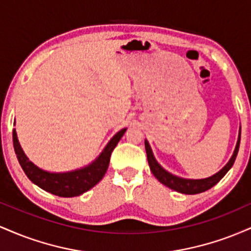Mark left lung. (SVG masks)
<instances>
[{
	"label": "left lung",
	"mask_w": 251,
	"mask_h": 251,
	"mask_svg": "<svg viewBox=\"0 0 251 251\" xmlns=\"http://www.w3.org/2000/svg\"><path fill=\"white\" fill-rule=\"evenodd\" d=\"M240 142H241V131H240V135H238L237 144H236L234 154H232L231 159L229 160V163H227L220 172H217L216 175L211 176V177L205 178V179H184V178L176 177V176L169 174V172L165 171V170H164L162 166L157 163V160L154 159L153 153H152V150L150 148L149 143L146 142V140H145V149H146V154H148L150 169H151L152 174L154 175V177L157 178L160 183L164 184V185H166L170 189L175 190V191L180 192V194L196 195L211 189L212 186L216 185V184H217L218 181L226 176V172L231 169V166L234 165L235 163L236 157H237L238 149H240Z\"/></svg>",
	"instance_id": "left-lung-1"
}]
</instances>
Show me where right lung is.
<instances>
[{
    "label": "right lung",
    "instance_id": "1",
    "mask_svg": "<svg viewBox=\"0 0 251 251\" xmlns=\"http://www.w3.org/2000/svg\"><path fill=\"white\" fill-rule=\"evenodd\" d=\"M125 131L126 128L122 129L109 140L107 146L103 149L101 154L99 155L96 162L81 170L67 172V174H50V172L42 171L36 168L33 163L28 160V158L22 151L19 140H17L15 129L13 131V143L20 165L24 169L27 177L34 184L50 194L59 196V197H75V196H80L83 192L88 191L102 179L107 171L112 151L122 139Z\"/></svg>",
    "mask_w": 251,
    "mask_h": 251
}]
</instances>
